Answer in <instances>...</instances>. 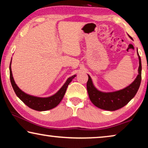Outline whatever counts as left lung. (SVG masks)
<instances>
[{
	"instance_id": "obj_1",
	"label": "left lung",
	"mask_w": 148,
	"mask_h": 148,
	"mask_svg": "<svg viewBox=\"0 0 148 148\" xmlns=\"http://www.w3.org/2000/svg\"><path fill=\"white\" fill-rule=\"evenodd\" d=\"M129 37L133 40L131 36ZM137 54L139 59L138 74L133 82L123 89L110 92L100 91L95 87L91 77L88 74V93L90 100L94 106L102 110L115 111L126 105L136 96L142 80V62L138 49Z\"/></svg>"
}]
</instances>
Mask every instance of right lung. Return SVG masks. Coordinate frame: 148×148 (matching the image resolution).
Returning a JSON list of instances; mask_svg holds the SVG:
<instances>
[{
  "instance_id": "right-lung-1",
  "label": "right lung",
  "mask_w": 148,
  "mask_h": 148,
  "mask_svg": "<svg viewBox=\"0 0 148 148\" xmlns=\"http://www.w3.org/2000/svg\"><path fill=\"white\" fill-rule=\"evenodd\" d=\"M11 62H12V59H11L9 68L10 79L11 84H12L15 94L18 97L20 100L23 101L27 106L30 108L31 109L36 110V111H46V110H51L56 107L62 100L63 97L66 93V91L68 84L76 76V75L75 74L72 76L69 77L66 81V82L60 88V90L52 96L48 97L35 96L26 94V92L20 89L18 86L16 85L12 76V69H11Z\"/></svg>"
}]
</instances>
